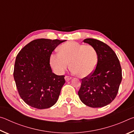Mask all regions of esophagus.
<instances>
[{"label":"esophagus","instance_id":"1","mask_svg":"<svg viewBox=\"0 0 134 134\" xmlns=\"http://www.w3.org/2000/svg\"><path fill=\"white\" fill-rule=\"evenodd\" d=\"M71 79H72V77H70V76H65V80H66L67 81H69L70 80H71Z\"/></svg>","mask_w":134,"mask_h":134}]
</instances>
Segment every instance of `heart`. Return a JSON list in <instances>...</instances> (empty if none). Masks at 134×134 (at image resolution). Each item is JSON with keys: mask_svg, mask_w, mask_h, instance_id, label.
<instances>
[{"mask_svg": "<svg viewBox=\"0 0 134 134\" xmlns=\"http://www.w3.org/2000/svg\"><path fill=\"white\" fill-rule=\"evenodd\" d=\"M59 54H52L49 62L54 71L62 74L69 67L80 77L90 76L94 71L98 57L96 49L90 45L81 44L75 41H69L58 48Z\"/></svg>", "mask_w": 134, "mask_h": 134, "instance_id": "obj_1", "label": "heart"}]
</instances>
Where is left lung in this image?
I'll return each mask as SVG.
<instances>
[{"instance_id": "left-lung-1", "label": "left lung", "mask_w": 134, "mask_h": 134, "mask_svg": "<svg viewBox=\"0 0 134 134\" xmlns=\"http://www.w3.org/2000/svg\"><path fill=\"white\" fill-rule=\"evenodd\" d=\"M83 42L94 47L98 60L94 71L81 79L79 96L89 107H103L112 102L118 92L122 77L121 64L116 54L105 43L93 38Z\"/></svg>"}]
</instances>
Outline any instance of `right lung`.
Returning <instances> with one entry per match:
<instances>
[{
  "label": "right lung",
  "mask_w": 134,
  "mask_h": 134,
  "mask_svg": "<svg viewBox=\"0 0 134 134\" xmlns=\"http://www.w3.org/2000/svg\"><path fill=\"white\" fill-rule=\"evenodd\" d=\"M65 40L37 39L28 43L16 57L13 77L22 99L31 107H51L65 83L64 76L52 72L49 58L53 51Z\"/></svg>",
  "instance_id": "right-lung-1"
}]
</instances>
